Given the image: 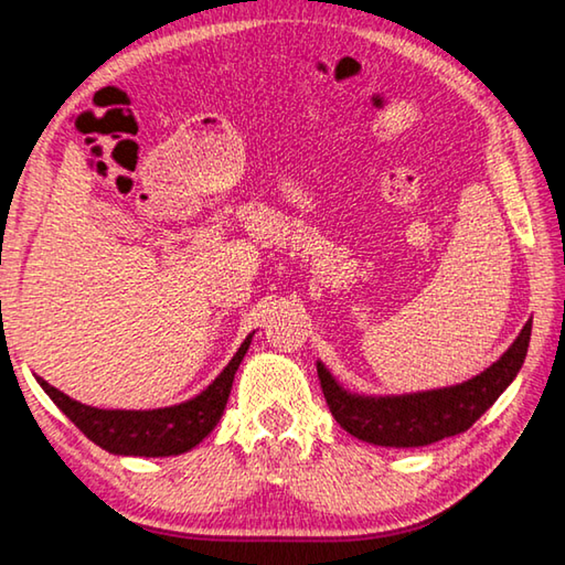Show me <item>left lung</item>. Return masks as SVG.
<instances>
[{"label":"left lung","instance_id":"1","mask_svg":"<svg viewBox=\"0 0 565 565\" xmlns=\"http://www.w3.org/2000/svg\"><path fill=\"white\" fill-rule=\"evenodd\" d=\"M533 319L498 362L486 372L452 387L407 392V395H360L334 380L324 362H317L321 392L339 425L356 440L382 447H423L460 435L486 415L510 382L518 377L531 344Z\"/></svg>","mask_w":565,"mask_h":565}]
</instances>
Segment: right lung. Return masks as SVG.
<instances>
[{
  "mask_svg": "<svg viewBox=\"0 0 565 565\" xmlns=\"http://www.w3.org/2000/svg\"><path fill=\"white\" fill-rule=\"evenodd\" d=\"M250 339H254V331L244 339V344L223 366L218 377L181 405L158 409H100L67 397L65 392L52 387L42 377H38V382L50 399L83 429L87 440L100 445L103 450L113 455H132V458H170V455L193 450L218 425Z\"/></svg>",
  "mask_w": 565,
  "mask_h": 565,
  "instance_id": "1",
  "label": "right lung"
}]
</instances>
